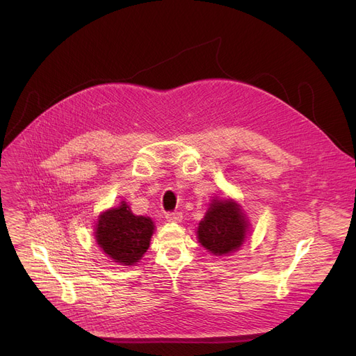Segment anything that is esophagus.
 <instances>
[{"label":"esophagus","instance_id":"34e87169","mask_svg":"<svg viewBox=\"0 0 356 356\" xmlns=\"http://www.w3.org/2000/svg\"><path fill=\"white\" fill-rule=\"evenodd\" d=\"M181 213L180 212H167L165 219L167 222H180L181 220Z\"/></svg>","mask_w":356,"mask_h":356}]
</instances>
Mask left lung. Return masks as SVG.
<instances>
[{
	"label": "left lung",
	"instance_id": "8db88e82",
	"mask_svg": "<svg viewBox=\"0 0 356 356\" xmlns=\"http://www.w3.org/2000/svg\"><path fill=\"white\" fill-rule=\"evenodd\" d=\"M248 222L239 207L231 200H213L200 220L197 238L215 255L229 254L244 242Z\"/></svg>",
	"mask_w": 356,
	"mask_h": 356
}]
</instances>
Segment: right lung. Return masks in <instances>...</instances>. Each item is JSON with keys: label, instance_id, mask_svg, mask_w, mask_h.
Returning <instances> with one entry per match:
<instances>
[{"label": "right lung", "instance_id": "1", "mask_svg": "<svg viewBox=\"0 0 356 356\" xmlns=\"http://www.w3.org/2000/svg\"><path fill=\"white\" fill-rule=\"evenodd\" d=\"M154 231L153 220L136 216L125 203L99 216L95 238L98 245L115 263L133 266L149 247Z\"/></svg>", "mask_w": 356, "mask_h": 356}]
</instances>
